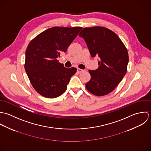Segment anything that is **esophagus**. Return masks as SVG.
<instances>
[{
  "label": "esophagus",
  "instance_id": "34e87169",
  "mask_svg": "<svg viewBox=\"0 0 151 151\" xmlns=\"http://www.w3.org/2000/svg\"><path fill=\"white\" fill-rule=\"evenodd\" d=\"M77 71H78V73H81V72H82L83 71V69H80V68H78V69H77Z\"/></svg>",
  "mask_w": 151,
  "mask_h": 151
}]
</instances>
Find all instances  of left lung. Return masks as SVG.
Segmentation results:
<instances>
[{"instance_id": "obj_1", "label": "left lung", "mask_w": 151, "mask_h": 151, "mask_svg": "<svg viewBox=\"0 0 151 151\" xmlns=\"http://www.w3.org/2000/svg\"><path fill=\"white\" fill-rule=\"evenodd\" d=\"M88 46L92 57H99V68L89 70L91 78L86 88L101 96L111 93L126 74L128 63L127 50L119 36L107 28H84L79 34Z\"/></svg>"}]
</instances>
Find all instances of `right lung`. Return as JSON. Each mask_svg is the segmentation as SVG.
I'll return each mask as SVG.
<instances>
[{
    "label": "right lung",
    "instance_id": "obj_1",
    "mask_svg": "<svg viewBox=\"0 0 151 151\" xmlns=\"http://www.w3.org/2000/svg\"><path fill=\"white\" fill-rule=\"evenodd\" d=\"M82 29L81 27H54L42 32L27 46L25 70L34 89L41 96L55 98L67 88L75 68L64 67L57 58Z\"/></svg>",
    "mask_w": 151,
    "mask_h": 151
}]
</instances>
